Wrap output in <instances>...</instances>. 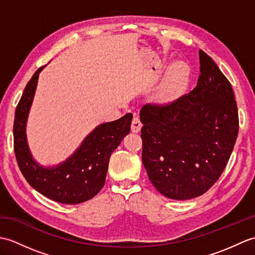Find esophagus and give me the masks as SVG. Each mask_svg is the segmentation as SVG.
<instances>
[{"label": "esophagus", "instance_id": "esophagus-1", "mask_svg": "<svg viewBox=\"0 0 255 255\" xmlns=\"http://www.w3.org/2000/svg\"><path fill=\"white\" fill-rule=\"evenodd\" d=\"M141 127H142V124H141V122H140V118L137 115H134L132 118V122H131V131L139 132Z\"/></svg>", "mask_w": 255, "mask_h": 255}]
</instances>
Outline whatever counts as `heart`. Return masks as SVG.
<instances>
[{"mask_svg": "<svg viewBox=\"0 0 255 255\" xmlns=\"http://www.w3.org/2000/svg\"><path fill=\"white\" fill-rule=\"evenodd\" d=\"M189 68L183 62L173 64L167 71L159 89L156 90L155 100L160 104H170L174 102L185 90L189 81Z\"/></svg>", "mask_w": 255, "mask_h": 255, "instance_id": "b5f03b06", "label": "heart"}]
</instances>
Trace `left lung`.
I'll list each match as a JSON object with an SVG mask.
<instances>
[{
	"instance_id": "obj_1",
	"label": "left lung",
	"mask_w": 255,
	"mask_h": 255,
	"mask_svg": "<svg viewBox=\"0 0 255 255\" xmlns=\"http://www.w3.org/2000/svg\"><path fill=\"white\" fill-rule=\"evenodd\" d=\"M200 74L187 95L140 112L142 163L165 197H198L217 182L234 150L239 118L231 84L199 50Z\"/></svg>"
}]
</instances>
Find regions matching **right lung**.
Wrapping results in <instances>:
<instances>
[{
  "instance_id": "add662e5",
  "label": "right lung",
  "mask_w": 255,
  "mask_h": 255,
  "mask_svg": "<svg viewBox=\"0 0 255 255\" xmlns=\"http://www.w3.org/2000/svg\"><path fill=\"white\" fill-rule=\"evenodd\" d=\"M45 67L32 75L16 107L13 130L16 160L26 181L37 192L61 204H81L93 198L104 186L110 158L130 132L132 114L96 126L74 152L60 163H38L27 141L26 126L38 78Z\"/></svg>"
}]
</instances>
